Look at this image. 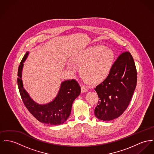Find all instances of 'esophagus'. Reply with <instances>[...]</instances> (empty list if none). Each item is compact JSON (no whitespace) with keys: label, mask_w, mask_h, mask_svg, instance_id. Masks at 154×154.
<instances>
[{"label":"esophagus","mask_w":154,"mask_h":154,"mask_svg":"<svg viewBox=\"0 0 154 154\" xmlns=\"http://www.w3.org/2000/svg\"><path fill=\"white\" fill-rule=\"evenodd\" d=\"M81 88H82V93H85V92H87L88 91V87L85 85H82Z\"/></svg>","instance_id":"esophagus-1"}]
</instances>
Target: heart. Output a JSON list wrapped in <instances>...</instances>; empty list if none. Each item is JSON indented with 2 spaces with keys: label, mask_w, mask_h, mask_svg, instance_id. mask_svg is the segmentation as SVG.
<instances>
[{
  "label": "heart",
  "mask_w": 154,
  "mask_h": 154,
  "mask_svg": "<svg viewBox=\"0 0 154 154\" xmlns=\"http://www.w3.org/2000/svg\"><path fill=\"white\" fill-rule=\"evenodd\" d=\"M115 59L114 51L104 46H95L78 53L73 61L80 65V74L87 83L104 81L109 75Z\"/></svg>",
  "instance_id": "b5f03b06"
}]
</instances>
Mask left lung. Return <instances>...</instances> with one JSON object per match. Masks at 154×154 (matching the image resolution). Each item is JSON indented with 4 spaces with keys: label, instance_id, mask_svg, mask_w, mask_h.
I'll return each mask as SVG.
<instances>
[{
    "label": "left lung",
    "instance_id": "1",
    "mask_svg": "<svg viewBox=\"0 0 154 154\" xmlns=\"http://www.w3.org/2000/svg\"><path fill=\"white\" fill-rule=\"evenodd\" d=\"M137 72L130 53L121 54L114 62L109 75L95 88L99 101L95 117L103 121L119 117L130 103L137 85Z\"/></svg>",
    "mask_w": 154,
    "mask_h": 154
}]
</instances>
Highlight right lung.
<instances>
[{
  "mask_svg": "<svg viewBox=\"0 0 154 154\" xmlns=\"http://www.w3.org/2000/svg\"><path fill=\"white\" fill-rule=\"evenodd\" d=\"M29 55L27 51L19 66L17 84L21 98L29 111L40 122L50 125H60L69 117L74 100L80 95L81 88L75 80L62 82L56 98L46 104H38L34 101L23 88L22 80L23 63Z\"/></svg>",
  "mask_w": 154,
  "mask_h": 154,
  "instance_id": "right-lung-1",
  "label": "right lung"
}]
</instances>
